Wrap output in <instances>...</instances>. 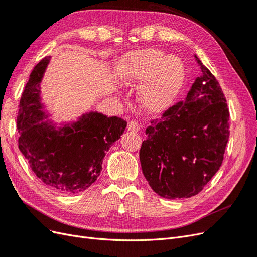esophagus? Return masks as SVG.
Listing matches in <instances>:
<instances>
[{"mask_svg": "<svg viewBox=\"0 0 257 257\" xmlns=\"http://www.w3.org/2000/svg\"><path fill=\"white\" fill-rule=\"evenodd\" d=\"M127 128H128V131H132V132H137L141 130V125H139V123L137 121L131 120L127 123Z\"/></svg>", "mask_w": 257, "mask_h": 257, "instance_id": "esophagus-1", "label": "esophagus"}]
</instances>
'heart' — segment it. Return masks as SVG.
Instances as JSON below:
<instances>
[{
  "label": "heart",
  "instance_id": "obj_1",
  "mask_svg": "<svg viewBox=\"0 0 257 257\" xmlns=\"http://www.w3.org/2000/svg\"><path fill=\"white\" fill-rule=\"evenodd\" d=\"M120 76L127 84L147 79L139 92V99L147 110L158 112L172 103L180 91L185 68L180 58L148 48L130 53L120 64Z\"/></svg>",
  "mask_w": 257,
  "mask_h": 257
}]
</instances>
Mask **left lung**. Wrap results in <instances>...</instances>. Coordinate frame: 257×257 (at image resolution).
Instances as JSON below:
<instances>
[{"mask_svg": "<svg viewBox=\"0 0 257 257\" xmlns=\"http://www.w3.org/2000/svg\"><path fill=\"white\" fill-rule=\"evenodd\" d=\"M195 58L203 75L183 100L151 120L139 151L148 183L168 199L203 190L222 165L229 138V110L221 85Z\"/></svg>", "mask_w": 257, "mask_h": 257, "instance_id": "8db88e82", "label": "left lung"}]
</instances>
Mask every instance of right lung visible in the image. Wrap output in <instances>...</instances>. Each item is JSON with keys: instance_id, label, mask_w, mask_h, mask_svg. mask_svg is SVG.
I'll list each match as a JSON object with an SVG mask.
<instances>
[{"instance_id": "right-lung-1", "label": "right lung", "mask_w": 257, "mask_h": 257, "mask_svg": "<svg viewBox=\"0 0 257 257\" xmlns=\"http://www.w3.org/2000/svg\"><path fill=\"white\" fill-rule=\"evenodd\" d=\"M49 59L44 58L30 75L19 103L18 147L32 172L49 189L79 193L96 181L106 152L124 133L126 122L97 112L82 115L73 126L56 131L43 119L40 82Z\"/></svg>"}]
</instances>
